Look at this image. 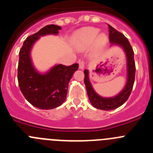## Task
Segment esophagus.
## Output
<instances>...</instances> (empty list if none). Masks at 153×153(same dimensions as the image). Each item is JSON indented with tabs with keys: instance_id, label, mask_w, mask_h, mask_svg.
I'll use <instances>...</instances> for the list:
<instances>
[{
	"instance_id": "esophagus-1",
	"label": "esophagus",
	"mask_w": 153,
	"mask_h": 153,
	"mask_svg": "<svg viewBox=\"0 0 153 153\" xmlns=\"http://www.w3.org/2000/svg\"><path fill=\"white\" fill-rule=\"evenodd\" d=\"M85 67V63L83 61H79V68L80 70H83Z\"/></svg>"
}]
</instances>
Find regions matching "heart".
Returning a JSON list of instances; mask_svg holds the SVG:
<instances>
[{"mask_svg": "<svg viewBox=\"0 0 153 153\" xmlns=\"http://www.w3.org/2000/svg\"><path fill=\"white\" fill-rule=\"evenodd\" d=\"M98 28L83 27L74 33L72 38V44L77 51H85L92 47L93 51L102 49L107 43V36L105 33H100Z\"/></svg>", "mask_w": 153, "mask_h": 153, "instance_id": "b5f03b06", "label": "heart"}]
</instances>
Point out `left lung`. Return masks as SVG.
<instances>
[{
    "label": "left lung",
    "instance_id": "left-lung-1",
    "mask_svg": "<svg viewBox=\"0 0 153 153\" xmlns=\"http://www.w3.org/2000/svg\"><path fill=\"white\" fill-rule=\"evenodd\" d=\"M109 32V42L110 47L117 46L123 51L126 60V82L123 90L117 95L111 97H103L99 95L93 89V85L90 80V72L88 70H84V83L86 85V92L89 100L93 107L102 110H113L122 106L128 100L132 86L134 84L136 66L134 61V52L129 44L128 39L123 33L117 31L108 24Z\"/></svg>",
    "mask_w": 153,
    "mask_h": 153
}]
</instances>
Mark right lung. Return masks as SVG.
<instances>
[{
  "label": "right lung",
  "mask_w": 153,
  "mask_h": 153,
  "mask_svg": "<svg viewBox=\"0 0 153 153\" xmlns=\"http://www.w3.org/2000/svg\"><path fill=\"white\" fill-rule=\"evenodd\" d=\"M61 27L47 25L24 40L19 53L17 79L19 87L27 100L35 107L51 109L61 106L67 98L68 84L79 64H55L46 72H40L33 65L31 51L41 36L58 35Z\"/></svg>",
  "instance_id": "obj_1"
}]
</instances>
